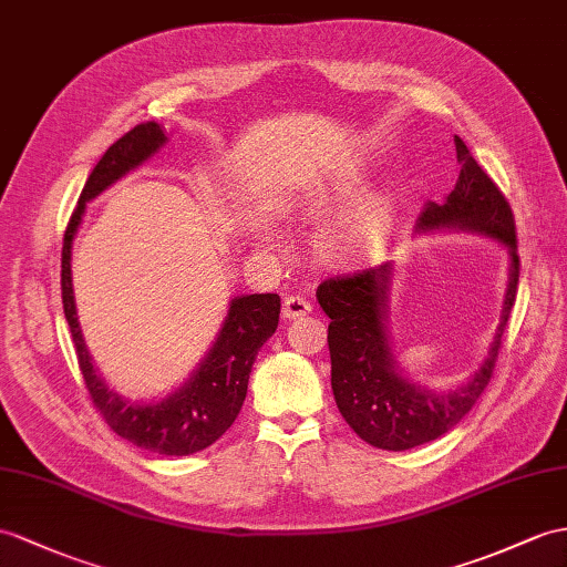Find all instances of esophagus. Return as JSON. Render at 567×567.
I'll return each instance as SVG.
<instances>
[{
	"instance_id": "34e87169",
	"label": "esophagus",
	"mask_w": 567,
	"mask_h": 567,
	"mask_svg": "<svg viewBox=\"0 0 567 567\" xmlns=\"http://www.w3.org/2000/svg\"><path fill=\"white\" fill-rule=\"evenodd\" d=\"M312 312V306L300 296H288L284 300V317L286 320H298V317H306Z\"/></svg>"
}]
</instances>
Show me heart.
I'll return each mask as SVG.
<instances>
[{
	"label": "heart",
	"mask_w": 567,
	"mask_h": 567,
	"mask_svg": "<svg viewBox=\"0 0 567 567\" xmlns=\"http://www.w3.org/2000/svg\"><path fill=\"white\" fill-rule=\"evenodd\" d=\"M382 230V209L370 214H358L353 218L341 220L334 228H329L322 238L320 250L327 259H355L380 238Z\"/></svg>",
	"instance_id": "heart-1"
}]
</instances>
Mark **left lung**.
<instances>
[{
    "label": "left lung",
    "instance_id": "obj_1",
    "mask_svg": "<svg viewBox=\"0 0 567 567\" xmlns=\"http://www.w3.org/2000/svg\"><path fill=\"white\" fill-rule=\"evenodd\" d=\"M460 177L443 204L425 202L419 228H468L498 238L509 247L513 269L505 296L503 322L486 363L462 390L431 394L411 384L394 370L388 334H384V298L390 265L329 276L317 288V300L329 317L327 341L331 355V390L341 416L355 435L380 450L402 452L431 443L452 431L474 409L498 363L503 331L515 306L519 281L517 228L509 202L454 136Z\"/></svg>",
    "mask_w": 567,
    "mask_h": 567
}]
</instances>
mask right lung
Listing matches in <instances>:
<instances>
[{
  "label": "right lung",
  "instance_id": "add662e5",
  "mask_svg": "<svg viewBox=\"0 0 567 567\" xmlns=\"http://www.w3.org/2000/svg\"><path fill=\"white\" fill-rule=\"evenodd\" d=\"M163 142L165 134L158 122H142L120 136L105 151L103 158L95 163L64 230L62 306L69 331H72L79 370L84 375L91 402L103 421L136 447L168 454V457H185V454L214 445L238 419L257 351L279 327L281 298L276 293L233 298L214 349L206 353L199 370L189 378V382H185V388L163 399L161 404H127L95 375L76 322L72 291V240L81 224V216L86 212V202L101 195L107 185H113L124 173H130L146 161Z\"/></svg>",
  "mask_w": 567,
  "mask_h": 567
}]
</instances>
